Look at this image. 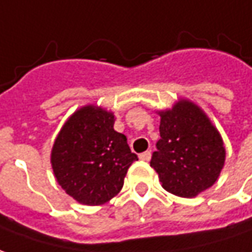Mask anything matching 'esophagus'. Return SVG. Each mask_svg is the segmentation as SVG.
Returning a JSON list of instances; mask_svg holds the SVG:
<instances>
[{"label": "esophagus", "instance_id": "esophagus-1", "mask_svg": "<svg viewBox=\"0 0 252 252\" xmlns=\"http://www.w3.org/2000/svg\"><path fill=\"white\" fill-rule=\"evenodd\" d=\"M150 157H152V152L148 150V152H143V153H140L139 158L142 161H149L150 160Z\"/></svg>", "mask_w": 252, "mask_h": 252}]
</instances>
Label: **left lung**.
<instances>
[{
    "label": "left lung",
    "instance_id": "obj_1",
    "mask_svg": "<svg viewBox=\"0 0 252 252\" xmlns=\"http://www.w3.org/2000/svg\"><path fill=\"white\" fill-rule=\"evenodd\" d=\"M160 139L150 165L162 188L179 197H194L217 182L225 162L220 132L197 104L179 100L158 112Z\"/></svg>",
    "mask_w": 252,
    "mask_h": 252
}]
</instances>
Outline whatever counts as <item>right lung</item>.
<instances>
[{
    "label": "right lung",
    "mask_w": 252,
    "mask_h": 252,
    "mask_svg": "<svg viewBox=\"0 0 252 252\" xmlns=\"http://www.w3.org/2000/svg\"><path fill=\"white\" fill-rule=\"evenodd\" d=\"M114 114L92 104L77 110L55 139L51 162L62 189L78 203L100 205L123 188L138 156L124 133L114 131Z\"/></svg>",
    "instance_id": "right-lung-1"
}]
</instances>
